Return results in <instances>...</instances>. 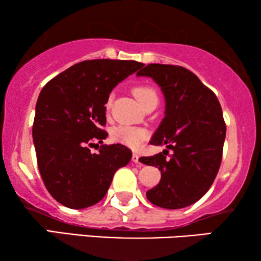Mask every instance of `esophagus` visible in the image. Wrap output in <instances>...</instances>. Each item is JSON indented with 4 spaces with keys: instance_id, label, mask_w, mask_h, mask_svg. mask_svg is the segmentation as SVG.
Returning <instances> with one entry per match:
<instances>
[{
    "instance_id": "obj_1",
    "label": "esophagus",
    "mask_w": 261,
    "mask_h": 261,
    "mask_svg": "<svg viewBox=\"0 0 261 261\" xmlns=\"http://www.w3.org/2000/svg\"><path fill=\"white\" fill-rule=\"evenodd\" d=\"M139 158H140V156H139L137 153H133V155H132V162L135 164H140V160H139Z\"/></svg>"
}]
</instances>
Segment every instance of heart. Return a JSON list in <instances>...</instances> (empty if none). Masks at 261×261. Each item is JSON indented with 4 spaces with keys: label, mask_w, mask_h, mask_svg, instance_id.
Wrapping results in <instances>:
<instances>
[{
    "label": "heart",
    "mask_w": 261,
    "mask_h": 261,
    "mask_svg": "<svg viewBox=\"0 0 261 261\" xmlns=\"http://www.w3.org/2000/svg\"><path fill=\"white\" fill-rule=\"evenodd\" d=\"M133 92L135 97L138 98V101L142 105V107L148 101H151V99L158 98L156 91L153 88L148 87V85H139V87L134 89ZM110 106H112V97L108 98L106 107L107 108H110ZM146 137H147V133H146L145 129L133 126H119L114 128L112 132V138L114 141L133 149L140 147Z\"/></svg>",
    "instance_id": "obj_1"
}]
</instances>
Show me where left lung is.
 I'll use <instances>...</instances> for the list:
<instances>
[{
    "label": "left lung",
    "instance_id": "1",
    "mask_svg": "<svg viewBox=\"0 0 261 261\" xmlns=\"http://www.w3.org/2000/svg\"><path fill=\"white\" fill-rule=\"evenodd\" d=\"M149 77L165 97V117L151 144L167 149L139 160L158 167L162 178L146 192L154 205L180 209L197 202L212 187L220 169L226 123L216 95L195 73L181 66L149 64L137 73Z\"/></svg>",
    "mask_w": 261,
    "mask_h": 261
}]
</instances>
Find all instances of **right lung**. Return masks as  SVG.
<instances>
[{
  "instance_id": "obj_1",
  "label": "right lung",
  "mask_w": 261,
  "mask_h": 261,
  "mask_svg": "<svg viewBox=\"0 0 261 261\" xmlns=\"http://www.w3.org/2000/svg\"><path fill=\"white\" fill-rule=\"evenodd\" d=\"M142 66L134 60H85L42 88L32 134L42 180L60 204L84 209L98 203L116 170L129 163L132 152L121 144L101 145L98 153L90 147L108 137L102 126L109 94Z\"/></svg>"
}]
</instances>
